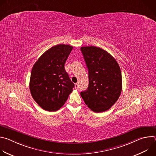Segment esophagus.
<instances>
[{"mask_svg": "<svg viewBox=\"0 0 156 156\" xmlns=\"http://www.w3.org/2000/svg\"><path fill=\"white\" fill-rule=\"evenodd\" d=\"M75 87L76 90H78V88H79V84H78V83L75 84Z\"/></svg>", "mask_w": 156, "mask_h": 156, "instance_id": "esophagus-1", "label": "esophagus"}]
</instances>
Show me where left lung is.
<instances>
[{
	"mask_svg": "<svg viewBox=\"0 0 156 156\" xmlns=\"http://www.w3.org/2000/svg\"><path fill=\"white\" fill-rule=\"evenodd\" d=\"M81 51L89 75L88 87L81 92V96L94 112H104L117 102L121 94L120 66L112 55L99 47H81Z\"/></svg>",
	"mask_w": 156,
	"mask_h": 156,
	"instance_id": "left-lung-1",
	"label": "left lung"
}]
</instances>
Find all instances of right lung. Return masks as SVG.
<instances>
[{"mask_svg":"<svg viewBox=\"0 0 156 156\" xmlns=\"http://www.w3.org/2000/svg\"><path fill=\"white\" fill-rule=\"evenodd\" d=\"M73 47L58 44L46 51L34 64L30 90L36 102L44 110L57 111L67 100L75 86L65 70Z\"/></svg>","mask_w":156,"mask_h":156,"instance_id":"1","label":"right lung"}]
</instances>
